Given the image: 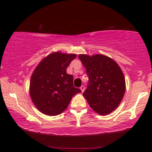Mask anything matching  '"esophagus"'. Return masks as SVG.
Masks as SVG:
<instances>
[{
    "label": "esophagus",
    "instance_id": "1",
    "mask_svg": "<svg viewBox=\"0 0 152 152\" xmlns=\"http://www.w3.org/2000/svg\"><path fill=\"white\" fill-rule=\"evenodd\" d=\"M80 89L81 90V92H82V93H83V92L84 91V90H85V87L83 86H81V87H80Z\"/></svg>",
    "mask_w": 152,
    "mask_h": 152
}]
</instances>
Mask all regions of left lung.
<instances>
[{
	"label": "left lung",
	"instance_id": "left-lung-1",
	"mask_svg": "<svg viewBox=\"0 0 152 152\" xmlns=\"http://www.w3.org/2000/svg\"><path fill=\"white\" fill-rule=\"evenodd\" d=\"M78 58L88 76L83 96L95 112L102 116L111 114L120 104L126 89L121 68L112 58L102 54H80Z\"/></svg>",
	"mask_w": 152,
	"mask_h": 152
}]
</instances>
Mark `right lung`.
<instances>
[{"label": "right lung", "instance_id": "add662e5", "mask_svg": "<svg viewBox=\"0 0 152 152\" xmlns=\"http://www.w3.org/2000/svg\"><path fill=\"white\" fill-rule=\"evenodd\" d=\"M76 57V54L54 52L35 69L31 78L30 95L35 106L43 114H61L72 97L81 92L74 87L72 75L66 73L67 67Z\"/></svg>", "mask_w": 152, "mask_h": 152}]
</instances>
